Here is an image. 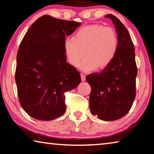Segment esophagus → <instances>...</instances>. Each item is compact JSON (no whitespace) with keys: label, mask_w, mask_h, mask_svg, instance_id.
I'll return each instance as SVG.
<instances>
[{"label":"esophagus","mask_w":154,"mask_h":154,"mask_svg":"<svg viewBox=\"0 0 154 154\" xmlns=\"http://www.w3.org/2000/svg\"><path fill=\"white\" fill-rule=\"evenodd\" d=\"M81 79H82V82H84V81H85V75L83 73H81Z\"/></svg>","instance_id":"obj_1"}]
</instances>
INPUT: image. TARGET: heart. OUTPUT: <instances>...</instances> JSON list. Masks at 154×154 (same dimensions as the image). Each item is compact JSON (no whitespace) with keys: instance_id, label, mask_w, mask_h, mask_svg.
Segmentation results:
<instances>
[{"instance_id":"obj_1","label":"heart","mask_w":154,"mask_h":154,"mask_svg":"<svg viewBox=\"0 0 154 154\" xmlns=\"http://www.w3.org/2000/svg\"><path fill=\"white\" fill-rule=\"evenodd\" d=\"M118 48V37L113 28L94 24L83 27L75 38H66L64 42V53L70 64L79 65L83 71H94L107 66L113 60Z\"/></svg>"}]
</instances>
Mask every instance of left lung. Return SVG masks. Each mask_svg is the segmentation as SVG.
Segmentation results:
<instances>
[{
	"mask_svg": "<svg viewBox=\"0 0 154 154\" xmlns=\"http://www.w3.org/2000/svg\"><path fill=\"white\" fill-rule=\"evenodd\" d=\"M105 17L110 18L116 27L118 51L103 71L88 75L86 80L91 87V113L102 120L114 121L124 117L132 107L136 96L137 68L128 31L113 15Z\"/></svg>",
	"mask_w": 154,
	"mask_h": 154,
	"instance_id": "obj_1",
	"label": "left lung"
}]
</instances>
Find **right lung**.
<instances>
[{
  "label": "right lung",
  "instance_id": "add662e5",
  "mask_svg": "<svg viewBox=\"0 0 154 154\" xmlns=\"http://www.w3.org/2000/svg\"><path fill=\"white\" fill-rule=\"evenodd\" d=\"M80 25L45 15L25 34L17 54L15 82L20 105L32 118L52 120L66 111L64 93L79 84L81 76L66 62L64 42Z\"/></svg>",
  "mask_w": 154,
  "mask_h": 154
}]
</instances>
